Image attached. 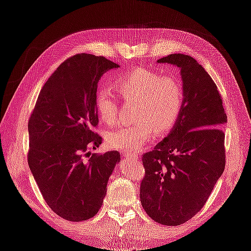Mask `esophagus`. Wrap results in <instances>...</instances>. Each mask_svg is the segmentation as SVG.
<instances>
[{
	"mask_svg": "<svg viewBox=\"0 0 251 251\" xmlns=\"http://www.w3.org/2000/svg\"><path fill=\"white\" fill-rule=\"evenodd\" d=\"M125 156L126 158H128V159H131V160H137V159H138V155H136V154H127V153H126Z\"/></svg>",
	"mask_w": 251,
	"mask_h": 251,
	"instance_id": "34e87169",
	"label": "esophagus"
}]
</instances>
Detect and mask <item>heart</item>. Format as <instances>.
Masks as SVG:
<instances>
[{
  "label": "heart",
  "instance_id": "heart-1",
  "mask_svg": "<svg viewBox=\"0 0 251 251\" xmlns=\"http://www.w3.org/2000/svg\"><path fill=\"white\" fill-rule=\"evenodd\" d=\"M116 88L125 100H137L134 116L137 123L109 131L105 136L109 148L135 154L153 138V127L164 134L176 125L184 98L179 79L140 68L119 76ZM95 103L104 123L116 120L118 102L111 89L98 90Z\"/></svg>",
  "mask_w": 251,
  "mask_h": 251
}]
</instances>
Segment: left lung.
Returning <instances> with one entry per match:
<instances>
[{"mask_svg": "<svg viewBox=\"0 0 251 251\" xmlns=\"http://www.w3.org/2000/svg\"><path fill=\"white\" fill-rule=\"evenodd\" d=\"M158 63L180 68L184 98L170 135L142 155L140 201L155 222L177 226L198 214L224 172L227 116L215 81L194 57L178 53Z\"/></svg>", "mask_w": 251, "mask_h": 251, "instance_id": "obj_1", "label": "left lung"}]
</instances>
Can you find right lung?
Wrapping results in <instances>:
<instances>
[{
  "instance_id": "right-lung-1",
  "label": "right lung",
  "mask_w": 251,
  "mask_h": 251,
  "mask_svg": "<svg viewBox=\"0 0 251 251\" xmlns=\"http://www.w3.org/2000/svg\"><path fill=\"white\" fill-rule=\"evenodd\" d=\"M119 65L79 53L66 59L43 86L28 121V164L48 206L68 221H87L102 205L117 151L90 153L101 136L95 103L101 75Z\"/></svg>"
}]
</instances>
